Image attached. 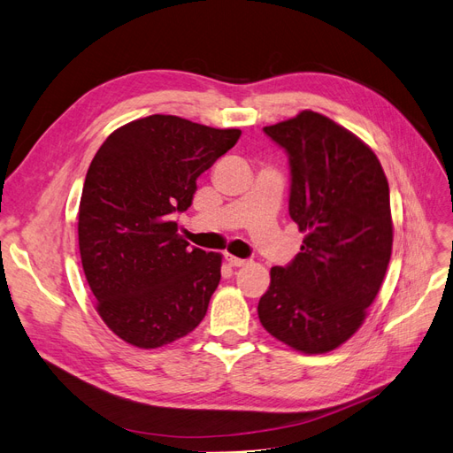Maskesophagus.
Listing matches in <instances>:
<instances>
[{
    "label": "esophagus",
    "mask_w": 453,
    "mask_h": 453,
    "mask_svg": "<svg viewBox=\"0 0 453 453\" xmlns=\"http://www.w3.org/2000/svg\"><path fill=\"white\" fill-rule=\"evenodd\" d=\"M225 260H226V263L230 265V266H245V265H248L250 263V260L248 258H240V257H234V255H225Z\"/></svg>",
    "instance_id": "esophagus-1"
}]
</instances>
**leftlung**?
<instances>
[{"label": "left lung", "mask_w": 453, "mask_h": 453, "mask_svg": "<svg viewBox=\"0 0 453 453\" xmlns=\"http://www.w3.org/2000/svg\"><path fill=\"white\" fill-rule=\"evenodd\" d=\"M265 134L289 155V215L304 240L289 265L270 270L258 319L296 351H333L357 333L386 278L388 177L372 149L321 113L300 111Z\"/></svg>", "instance_id": "1"}]
</instances>
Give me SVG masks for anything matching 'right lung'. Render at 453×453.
Masks as SVG:
<instances>
[{
    "mask_svg": "<svg viewBox=\"0 0 453 453\" xmlns=\"http://www.w3.org/2000/svg\"><path fill=\"white\" fill-rule=\"evenodd\" d=\"M242 130L150 115L117 128L92 158L79 203V253L96 311L127 344L162 348L200 325L221 253L188 250L172 213Z\"/></svg>",
    "mask_w": 453,
    "mask_h": 453,
    "instance_id": "obj_1",
    "label": "right lung"
}]
</instances>
